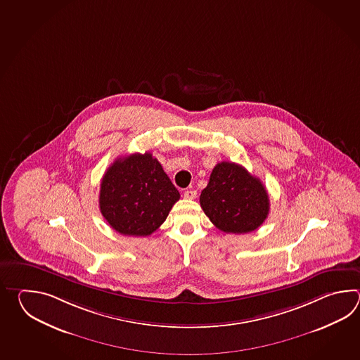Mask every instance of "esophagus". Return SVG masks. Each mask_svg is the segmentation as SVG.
I'll return each instance as SVG.
<instances>
[{"label": "esophagus", "mask_w": 360, "mask_h": 360, "mask_svg": "<svg viewBox=\"0 0 360 360\" xmlns=\"http://www.w3.org/2000/svg\"><path fill=\"white\" fill-rule=\"evenodd\" d=\"M195 197H197V191H193V189H189V191L184 193V198L185 199H195Z\"/></svg>", "instance_id": "esophagus-1"}]
</instances>
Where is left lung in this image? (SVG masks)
Instances as JSON below:
<instances>
[{"instance_id":"obj_1","label":"left lung","mask_w":360,"mask_h":360,"mask_svg":"<svg viewBox=\"0 0 360 360\" xmlns=\"http://www.w3.org/2000/svg\"><path fill=\"white\" fill-rule=\"evenodd\" d=\"M199 202L217 229L234 234L257 229L270 208L268 191L260 179L233 162L214 166Z\"/></svg>"}]
</instances>
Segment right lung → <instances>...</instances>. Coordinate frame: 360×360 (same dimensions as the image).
Returning a JSON list of instances; mask_svg holds the SVG:
<instances>
[{"label":"right lung","mask_w":360,"mask_h":360,"mask_svg":"<svg viewBox=\"0 0 360 360\" xmlns=\"http://www.w3.org/2000/svg\"><path fill=\"white\" fill-rule=\"evenodd\" d=\"M179 198L180 193L150 153L115 160L100 184V212L123 236H150Z\"/></svg>","instance_id":"right-lung-1"}]
</instances>
